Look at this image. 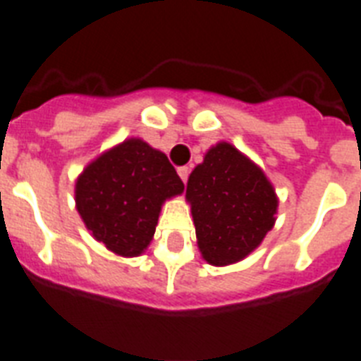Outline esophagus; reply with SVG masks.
Masks as SVG:
<instances>
[{"mask_svg": "<svg viewBox=\"0 0 361 361\" xmlns=\"http://www.w3.org/2000/svg\"><path fill=\"white\" fill-rule=\"evenodd\" d=\"M177 173H178V177L183 178V183H186V180H188V175H190V169H188L186 166H183V168H178V169H177Z\"/></svg>", "mask_w": 361, "mask_h": 361, "instance_id": "34e87169", "label": "esophagus"}]
</instances>
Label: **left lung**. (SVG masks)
Listing matches in <instances>:
<instances>
[{"label":"left lung","instance_id":"8db88e82","mask_svg":"<svg viewBox=\"0 0 361 361\" xmlns=\"http://www.w3.org/2000/svg\"><path fill=\"white\" fill-rule=\"evenodd\" d=\"M202 260L223 267L238 264L260 247L275 227L279 197L264 169L228 142H217L188 177Z\"/></svg>","mask_w":361,"mask_h":361}]
</instances>
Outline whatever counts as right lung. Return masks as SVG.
I'll return each mask as SVG.
<instances>
[{
  "instance_id": "right-lung-1",
  "label": "right lung",
  "mask_w": 361,
  "mask_h": 361,
  "mask_svg": "<svg viewBox=\"0 0 361 361\" xmlns=\"http://www.w3.org/2000/svg\"><path fill=\"white\" fill-rule=\"evenodd\" d=\"M184 184L168 157L142 138L106 149L75 180V208L95 241L121 258L144 255L168 199Z\"/></svg>"
}]
</instances>
